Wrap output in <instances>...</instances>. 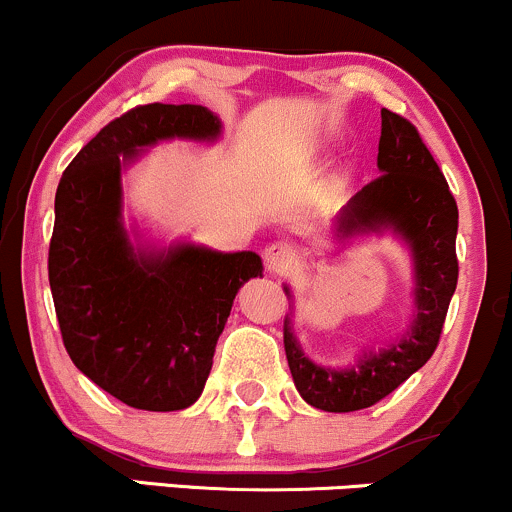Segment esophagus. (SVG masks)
Returning a JSON list of instances; mask_svg holds the SVG:
<instances>
[{
    "instance_id": "34e87169",
    "label": "esophagus",
    "mask_w": 512,
    "mask_h": 512,
    "mask_svg": "<svg viewBox=\"0 0 512 512\" xmlns=\"http://www.w3.org/2000/svg\"><path fill=\"white\" fill-rule=\"evenodd\" d=\"M263 258H266V266L271 273H287L297 263L295 249L290 244H285V241H275V244L268 246Z\"/></svg>"
}]
</instances>
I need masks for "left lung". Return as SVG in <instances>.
Here are the masks:
<instances>
[{
    "label": "left lung",
    "instance_id": "8db88e82",
    "mask_svg": "<svg viewBox=\"0 0 512 512\" xmlns=\"http://www.w3.org/2000/svg\"><path fill=\"white\" fill-rule=\"evenodd\" d=\"M377 166L382 174L355 195L338 220L350 237L384 225L394 227L413 251L418 314L409 336L353 370H324L304 358L285 319L283 343L297 392L321 411L348 413L375 406L428 363L440 343L447 307L457 287V200L416 125L382 108ZM290 295V290L285 287Z\"/></svg>",
    "mask_w": 512,
    "mask_h": 512
}]
</instances>
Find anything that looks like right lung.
Masks as SVG:
<instances>
[{"instance_id": "obj_1", "label": "right lung", "mask_w": 512, "mask_h": 512, "mask_svg": "<svg viewBox=\"0 0 512 512\" xmlns=\"http://www.w3.org/2000/svg\"><path fill=\"white\" fill-rule=\"evenodd\" d=\"M217 135L205 106H135L79 149L57 186L48 278L62 343L132 409L179 411L198 399L234 295L263 266L254 251L191 244L135 254L120 225V157L166 137Z\"/></svg>"}]
</instances>
